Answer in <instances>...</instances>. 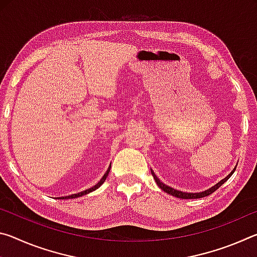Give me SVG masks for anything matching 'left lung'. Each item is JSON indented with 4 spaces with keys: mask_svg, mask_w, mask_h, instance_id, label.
Wrapping results in <instances>:
<instances>
[{
    "mask_svg": "<svg viewBox=\"0 0 257 257\" xmlns=\"http://www.w3.org/2000/svg\"><path fill=\"white\" fill-rule=\"evenodd\" d=\"M234 170H236V167L233 168V170L229 173V175L223 178L222 180H220L217 184H215L214 186H212L211 188H208L206 190L204 191H199V193H187V191H181V190H177L175 188H172V187L168 186L163 184L162 181H161L158 177H156V175L154 173L153 170H151L152 172V176L154 177V180L156 182V185H158L161 189H162L163 191H165V193L169 194V195H172V196L175 197H178V198H182V199H194V198H202V197H205V196H208V195H211L212 193H214V191L219 188V187L222 186L225 181H227L230 177L232 176V173L234 172Z\"/></svg>",
    "mask_w": 257,
    "mask_h": 257,
    "instance_id": "obj_1",
    "label": "left lung"
}]
</instances>
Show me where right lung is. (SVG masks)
Here are the masks:
<instances>
[{
  "label": "right lung",
  "instance_id": "add662e5",
  "mask_svg": "<svg viewBox=\"0 0 257 257\" xmlns=\"http://www.w3.org/2000/svg\"><path fill=\"white\" fill-rule=\"evenodd\" d=\"M110 169H111V164H110V167H108L107 171H106L105 173H104V176L102 177V179L99 180L96 185L93 186L92 188H88V189H86V190H84V191H80V193H78V194H73V195H69V196H63V197H60V199H70V198H77V197L84 196V195H87V194L92 193V191H94V190H96L97 188H99V187H101V185L103 184V182L105 181L106 177L108 176V172H110Z\"/></svg>",
  "mask_w": 257,
  "mask_h": 257
}]
</instances>
